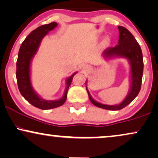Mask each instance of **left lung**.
Returning a JSON list of instances; mask_svg holds the SVG:
<instances>
[{"instance_id":"left-lung-1","label":"left lung","mask_w":158,"mask_h":158,"mask_svg":"<svg viewBox=\"0 0 158 158\" xmlns=\"http://www.w3.org/2000/svg\"><path fill=\"white\" fill-rule=\"evenodd\" d=\"M119 32L118 44L114 47H109L105 49L103 53L104 59H112L115 57L125 58L128 61L131 70H130V89L125 99L119 104L107 105L103 104L95 101L92 98L90 93L86 86L89 98L95 106L107 110L116 111L120 110L125 108L129 103H131L135 98L137 96L141 89V81L143 71V62L142 52L140 45L137 42L134 36L131 34L128 30L123 27L118 26ZM87 85V81L85 82Z\"/></svg>"}]
</instances>
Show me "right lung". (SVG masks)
<instances>
[{"mask_svg":"<svg viewBox=\"0 0 158 158\" xmlns=\"http://www.w3.org/2000/svg\"><path fill=\"white\" fill-rule=\"evenodd\" d=\"M57 26V23L54 22L47 25H44L37 27L26 37L19 48L17 61V81L18 88L26 101L40 109L47 110L60 106L65 102L67 93L72 81L73 77L77 72L73 73L71 77L67 78L64 94L63 97L58 100L49 101L41 98L34 90L31 84V62L35 54L37 53L39 46L44 37L52 31Z\"/></svg>","mask_w":158,"mask_h":158,"instance_id":"add662e5","label":"right lung"}]
</instances>
